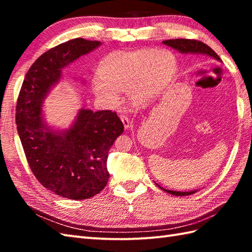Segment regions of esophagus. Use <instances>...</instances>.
<instances>
[{
	"mask_svg": "<svg viewBox=\"0 0 252 252\" xmlns=\"http://www.w3.org/2000/svg\"><path fill=\"white\" fill-rule=\"evenodd\" d=\"M120 119H121V121H122V123H123V126H125V129H126V130L129 129L130 126H131L129 117L126 116V115H121V116H120Z\"/></svg>",
	"mask_w": 252,
	"mask_h": 252,
	"instance_id": "34e87169",
	"label": "esophagus"
}]
</instances>
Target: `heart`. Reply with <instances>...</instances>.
Instances as JSON below:
<instances>
[{"mask_svg":"<svg viewBox=\"0 0 252 252\" xmlns=\"http://www.w3.org/2000/svg\"><path fill=\"white\" fill-rule=\"evenodd\" d=\"M176 70V58L167 50L144 49L134 52H112L100 61L97 79L92 89L99 99L110 106L119 104L116 92H127L135 104L146 100L161 90Z\"/></svg>","mask_w":252,"mask_h":252,"instance_id":"1","label":"heart"}]
</instances>
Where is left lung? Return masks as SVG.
<instances>
[{"label":"left lung","instance_id":"obj_1","mask_svg":"<svg viewBox=\"0 0 252 252\" xmlns=\"http://www.w3.org/2000/svg\"><path fill=\"white\" fill-rule=\"evenodd\" d=\"M163 44L169 45L174 50H178L181 53H184V54H203L221 62V58L218 56L217 53L213 51L210 46H208L201 41L189 40V39H175V40L163 41ZM160 189L169 192L171 195H175V196H187V195L194 194L195 192V190L183 192V191H173V190L164 189L162 187H160Z\"/></svg>","mask_w":252,"mask_h":252}]
</instances>
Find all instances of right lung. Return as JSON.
Here are the masks:
<instances>
[{
	"instance_id": "add662e5",
	"label": "right lung",
	"mask_w": 252,
	"mask_h": 252,
	"mask_svg": "<svg viewBox=\"0 0 252 252\" xmlns=\"http://www.w3.org/2000/svg\"><path fill=\"white\" fill-rule=\"evenodd\" d=\"M99 45L77 37L42 54L27 72L16 106L17 131L32 173L47 189L73 200L104 189L108 152L125 126L115 111L81 109L70 129L56 132L45 126L41 107L62 69Z\"/></svg>"
}]
</instances>
